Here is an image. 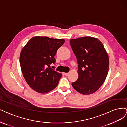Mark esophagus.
I'll use <instances>...</instances> for the list:
<instances>
[{
  "label": "esophagus",
  "mask_w": 127,
  "mask_h": 127,
  "mask_svg": "<svg viewBox=\"0 0 127 127\" xmlns=\"http://www.w3.org/2000/svg\"><path fill=\"white\" fill-rule=\"evenodd\" d=\"M63 74H64V75H65V76H67L69 74L68 73H63Z\"/></svg>",
  "instance_id": "1"
}]
</instances>
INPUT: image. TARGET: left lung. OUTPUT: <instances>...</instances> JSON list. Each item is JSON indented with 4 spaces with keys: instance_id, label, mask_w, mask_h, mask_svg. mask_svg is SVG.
Segmentation results:
<instances>
[{
    "instance_id": "left-lung-1",
    "label": "left lung",
    "mask_w": 127,
    "mask_h": 127,
    "mask_svg": "<svg viewBox=\"0 0 127 127\" xmlns=\"http://www.w3.org/2000/svg\"><path fill=\"white\" fill-rule=\"evenodd\" d=\"M77 60L78 78L73 88L83 95L95 92L104 83L109 70V57L102 43L90 36L70 40Z\"/></svg>"
}]
</instances>
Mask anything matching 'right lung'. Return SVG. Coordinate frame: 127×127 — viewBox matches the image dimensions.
Listing matches in <instances>:
<instances>
[{
    "label": "right lung",
    "instance_id": "1",
    "mask_svg": "<svg viewBox=\"0 0 127 127\" xmlns=\"http://www.w3.org/2000/svg\"><path fill=\"white\" fill-rule=\"evenodd\" d=\"M65 42L63 39L46 36L31 38L21 50L20 63L23 76L29 86L40 93L53 90L59 82L62 74L50 68L55 64L58 49Z\"/></svg>",
    "mask_w": 127,
    "mask_h": 127
}]
</instances>
